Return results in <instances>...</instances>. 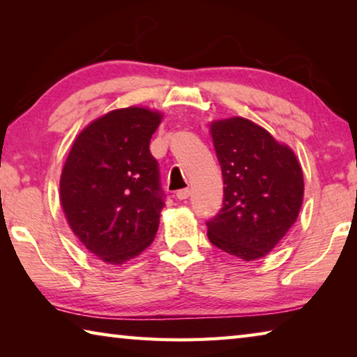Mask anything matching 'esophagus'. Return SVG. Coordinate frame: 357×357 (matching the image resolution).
Returning a JSON list of instances; mask_svg holds the SVG:
<instances>
[{
	"label": "esophagus",
	"mask_w": 357,
	"mask_h": 357,
	"mask_svg": "<svg viewBox=\"0 0 357 357\" xmlns=\"http://www.w3.org/2000/svg\"><path fill=\"white\" fill-rule=\"evenodd\" d=\"M190 197V189H183L176 192V198L178 200H187Z\"/></svg>",
	"instance_id": "34e87169"
}]
</instances>
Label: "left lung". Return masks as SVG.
<instances>
[{
    "instance_id": "1",
    "label": "left lung",
    "mask_w": 357,
    "mask_h": 357,
    "mask_svg": "<svg viewBox=\"0 0 357 357\" xmlns=\"http://www.w3.org/2000/svg\"><path fill=\"white\" fill-rule=\"evenodd\" d=\"M222 168L223 206L208 225L220 250L244 261L268 255L289 231L304 200V174L294 151L252 123L231 116L211 121Z\"/></svg>"
}]
</instances>
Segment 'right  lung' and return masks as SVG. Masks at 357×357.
Wrapping results in <instances>:
<instances>
[{
	"label": "right lung",
	"mask_w": 357,
	"mask_h": 357,
	"mask_svg": "<svg viewBox=\"0 0 357 357\" xmlns=\"http://www.w3.org/2000/svg\"><path fill=\"white\" fill-rule=\"evenodd\" d=\"M164 114L146 107L112 110L75 137L59 178V202L78 241L107 264H124L151 245L164 208L149 142Z\"/></svg>",
	"instance_id": "right-lung-1"
}]
</instances>
